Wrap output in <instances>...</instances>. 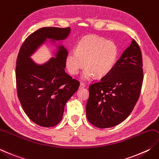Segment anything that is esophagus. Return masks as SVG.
I'll list each match as a JSON object with an SVG mask.
<instances>
[{"label":"esophagus","instance_id":"obj_1","mask_svg":"<svg viewBox=\"0 0 159 159\" xmlns=\"http://www.w3.org/2000/svg\"><path fill=\"white\" fill-rule=\"evenodd\" d=\"M85 83H80V88H85Z\"/></svg>","mask_w":159,"mask_h":159}]
</instances>
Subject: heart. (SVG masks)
Instances as JSON below:
<instances>
[{
    "label": "heart",
    "instance_id": "1",
    "mask_svg": "<svg viewBox=\"0 0 159 159\" xmlns=\"http://www.w3.org/2000/svg\"><path fill=\"white\" fill-rule=\"evenodd\" d=\"M117 56L118 49L113 41L96 36H87L77 43L76 52L68 53L65 65L68 71L76 75L85 64L82 76L88 80L94 75L103 77L110 73Z\"/></svg>",
    "mask_w": 159,
    "mask_h": 159
}]
</instances>
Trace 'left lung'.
Returning a JSON list of instances; mask_svg holds the SVG:
<instances>
[{"label": "left lung", "instance_id": "1", "mask_svg": "<svg viewBox=\"0 0 159 159\" xmlns=\"http://www.w3.org/2000/svg\"><path fill=\"white\" fill-rule=\"evenodd\" d=\"M141 48L134 39L110 71L89 86L86 105L89 122L108 128L126 119L137 102L143 81Z\"/></svg>", "mask_w": 159, "mask_h": 159}]
</instances>
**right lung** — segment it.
I'll use <instances>...</instances> for the list:
<instances>
[{"label": "right lung", "mask_w": 159, "mask_h": 159, "mask_svg": "<svg viewBox=\"0 0 159 159\" xmlns=\"http://www.w3.org/2000/svg\"><path fill=\"white\" fill-rule=\"evenodd\" d=\"M70 27H43L25 40L16 64L17 95L25 113L37 125L53 127L63 117L67 101L79 89L80 82L65 72L67 52L61 47L57 57L37 65L30 56L47 39L63 40Z\"/></svg>", "instance_id": "1"}]
</instances>
